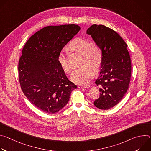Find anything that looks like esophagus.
I'll return each instance as SVG.
<instances>
[{"instance_id":"esophagus-1","label":"esophagus","mask_w":151,"mask_h":151,"mask_svg":"<svg viewBox=\"0 0 151 151\" xmlns=\"http://www.w3.org/2000/svg\"><path fill=\"white\" fill-rule=\"evenodd\" d=\"M90 87V85H78V88H88Z\"/></svg>"}]
</instances>
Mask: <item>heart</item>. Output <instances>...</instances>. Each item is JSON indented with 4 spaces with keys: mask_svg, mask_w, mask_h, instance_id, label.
I'll use <instances>...</instances> for the list:
<instances>
[{
    "mask_svg": "<svg viewBox=\"0 0 151 151\" xmlns=\"http://www.w3.org/2000/svg\"><path fill=\"white\" fill-rule=\"evenodd\" d=\"M69 48L82 55L80 65L82 66L74 70L70 79L72 82L84 85L90 82L94 75V71H97L102 63L103 54L101 50L92 43L85 39L77 38L69 45ZM58 61L63 71L67 74L70 73L72 67L69 64L64 50H61L58 56Z\"/></svg>",
    "mask_w": 151,
    "mask_h": 151,
    "instance_id": "heart-1",
    "label": "heart"
}]
</instances>
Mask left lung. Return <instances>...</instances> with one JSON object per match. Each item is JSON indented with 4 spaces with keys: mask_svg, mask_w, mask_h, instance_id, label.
<instances>
[{
    "mask_svg": "<svg viewBox=\"0 0 151 151\" xmlns=\"http://www.w3.org/2000/svg\"><path fill=\"white\" fill-rule=\"evenodd\" d=\"M87 33L103 54L101 69L95 81L100 93L94 104L100 109L107 110L118 104L128 89L132 73L130 54L122 38L109 27L93 24Z\"/></svg>",
    "mask_w": 151,
    "mask_h": 151,
    "instance_id": "obj_1",
    "label": "left lung"
}]
</instances>
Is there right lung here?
<instances>
[{"label": "right lung", "mask_w": 151, "mask_h": 151, "mask_svg": "<svg viewBox=\"0 0 151 151\" xmlns=\"http://www.w3.org/2000/svg\"><path fill=\"white\" fill-rule=\"evenodd\" d=\"M80 30L73 24L47 26L32 35L23 48L18 62L21 88L33 105L46 113L63 108L77 88L61 68L58 56Z\"/></svg>", "instance_id": "add662e5"}]
</instances>
